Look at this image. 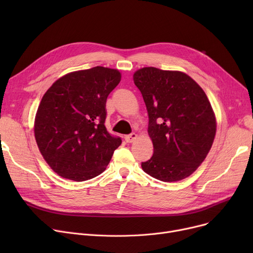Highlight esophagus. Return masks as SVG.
<instances>
[{"label":"esophagus","mask_w":253,"mask_h":253,"mask_svg":"<svg viewBox=\"0 0 253 253\" xmlns=\"http://www.w3.org/2000/svg\"><path fill=\"white\" fill-rule=\"evenodd\" d=\"M136 137H137V135L135 133H131V134L125 136V140H126V142L131 143V142H133L136 139Z\"/></svg>","instance_id":"esophagus-1"}]
</instances>
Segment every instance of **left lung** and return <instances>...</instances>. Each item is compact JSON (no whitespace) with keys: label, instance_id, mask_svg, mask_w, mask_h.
<instances>
[{"label":"left lung","instance_id":"8db88e82","mask_svg":"<svg viewBox=\"0 0 253 253\" xmlns=\"http://www.w3.org/2000/svg\"><path fill=\"white\" fill-rule=\"evenodd\" d=\"M149 115L154 154L142 170L165 182L190 176L213 143L216 121L203 89L187 74L143 68L133 75Z\"/></svg>","mask_w":253,"mask_h":253}]
</instances>
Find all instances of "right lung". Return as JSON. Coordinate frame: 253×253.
Wrapping results in <instances>:
<instances>
[{
    "instance_id": "right-lung-1",
    "label": "right lung",
    "mask_w": 253,
    "mask_h": 253,
    "mask_svg": "<svg viewBox=\"0 0 253 253\" xmlns=\"http://www.w3.org/2000/svg\"><path fill=\"white\" fill-rule=\"evenodd\" d=\"M120 81L119 71L95 66L61 77L44 94L35 119V137L58 175L84 181L105 170L122 143L104 126L106 98Z\"/></svg>"
}]
</instances>
